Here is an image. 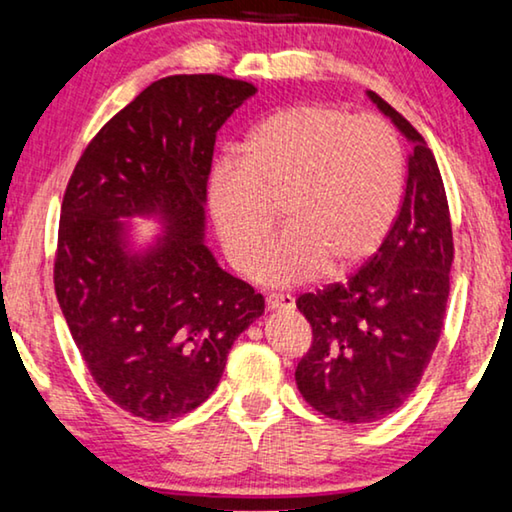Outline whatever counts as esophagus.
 Masks as SVG:
<instances>
[{"instance_id":"1","label":"esophagus","mask_w":512,"mask_h":512,"mask_svg":"<svg viewBox=\"0 0 512 512\" xmlns=\"http://www.w3.org/2000/svg\"><path fill=\"white\" fill-rule=\"evenodd\" d=\"M266 306H269L271 311H292V308H294V297H292V294H276V292H271L269 297H266Z\"/></svg>"}]
</instances>
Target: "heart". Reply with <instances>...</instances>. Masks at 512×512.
I'll list each match as a JSON object with an SVG mask.
<instances>
[{
  "label": "heart",
  "mask_w": 512,
  "mask_h": 512,
  "mask_svg": "<svg viewBox=\"0 0 512 512\" xmlns=\"http://www.w3.org/2000/svg\"><path fill=\"white\" fill-rule=\"evenodd\" d=\"M401 197L397 132L378 115L331 104L271 113L246 136L241 157H222L206 178L227 259L239 271L257 262V278L271 285L301 283L327 266L334 276L357 269L383 246ZM278 205L291 229L263 254Z\"/></svg>",
  "instance_id": "heart-1"
}]
</instances>
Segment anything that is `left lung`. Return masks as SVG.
I'll use <instances>...</instances> for the list:
<instances>
[{"label": "left lung", "instance_id": "8db88e82", "mask_svg": "<svg viewBox=\"0 0 512 512\" xmlns=\"http://www.w3.org/2000/svg\"><path fill=\"white\" fill-rule=\"evenodd\" d=\"M366 95L413 146L401 211L362 269L297 299L313 327L311 348L294 371L301 397L348 424L383 420L420 385L441 338L455 257L434 153L383 97Z\"/></svg>", "mask_w": 512, "mask_h": 512}]
</instances>
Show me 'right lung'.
Wrapping results in <instances>:
<instances>
[{
	"mask_svg": "<svg viewBox=\"0 0 512 512\" xmlns=\"http://www.w3.org/2000/svg\"><path fill=\"white\" fill-rule=\"evenodd\" d=\"M257 92L218 74L167 76L115 113L83 150L62 201L55 294L106 397L169 422L211 397L264 297L204 243L215 134ZM125 217L165 227L134 251Z\"/></svg>",
	"mask_w": 512,
	"mask_h": 512,
	"instance_id": "right-lung-1",
	"label": "right lung"
}]
</instances>
